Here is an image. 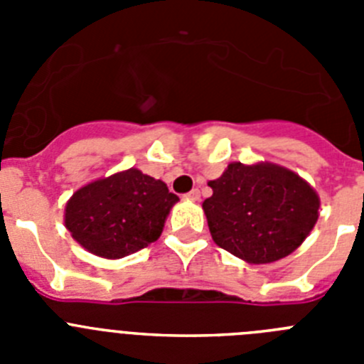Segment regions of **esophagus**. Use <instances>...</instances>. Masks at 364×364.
<instances>
[{
    "instance_id": "1",
    "label": "esophagus",
    "mask_w": 364,
    "mask_h": 364,
    "mask_svg": "<svg viewBox=\"0 0 364 364\" xmlns=\"http://www.w3.org/2000/svg\"><path fill=\"white\" fill-rule=\"evenodd\" d=\"M184 197L188 198V200L195 202V200H198V198H200V191H198V189H191V191H189V193H186Z\"/></svg>"
}]
</instances>
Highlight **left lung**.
<instances>
[{"mask_svg": "<svg viewBox=\"0 0 364 364\" xmlns=\"http://www.w3.org/2000/svg\"><path fill=\"white\" fill-rule=\"evenodd\" d=\"M202 202L215 244L250 264L295 252L319 218V195L297 173L259 162H231Z\"/></svg>", "mask_w": 364, "mask_h": 364, "instance_id": "1", "label": "left lung"}]
</instances>
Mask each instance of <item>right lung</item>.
Segmentation results:
<instances>
[{
  "label": "right lung",
  "instance_id": "right-lung-1",
  "mask_svg": "<svg viewBox=\"0 0 364 364\" xmlns=\"http://www.w3.org/2000/svg\"><path fill=\"white\" fill-rule=\"evenodd\" d=\"M176 202L162 180L131 167L74 193L65 205V228L92 255L122 259L159 239Z\"/></svg>",
  "mask_w": 364,
  "mask_h": 364
}]
</instances>
